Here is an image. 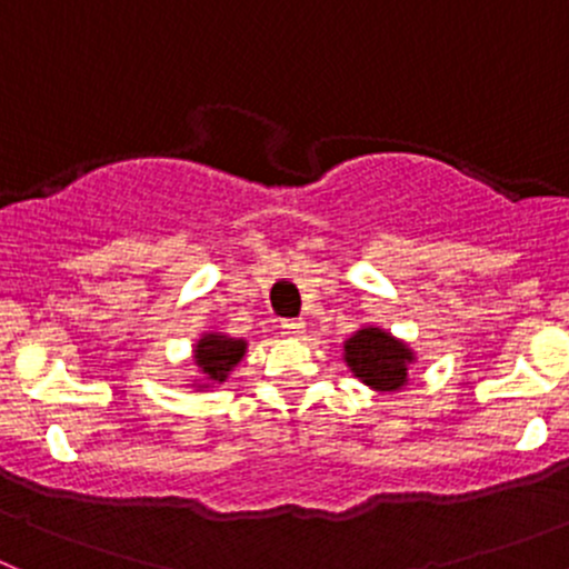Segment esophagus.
<instances>
[{"label": "esophagus", "instance_id": "1", "mask_svg": "<svg viewBox=\"0 0 569 569\" xmlns=\"http://www.w3.org/2000/svg\"><path fill=\"white\" fill-rule=\"evenodd\" d=\"M280 327H283L286 336H302V330H306V321H300V319H286Z\"/></svg>", "mask_w": 569, "mask_h": 569}]
</instances>
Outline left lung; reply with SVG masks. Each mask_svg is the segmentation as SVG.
I'll return each mask as SVG.
<instances>
[{
    "mask_svg": "<svg viewBox=\"0 0 569 569\" xmlns=\"http://www.w3.org/2000/svg\"><path fill=\"white\" fill-rule=\"evenodd\" d=\"M343 360L349 371L375 391H401L407 386V369L416 360L405 341L393 338L382 327H360L343 343Z\"/></svg>",
    "mask_w": 569,
    "mask_h": 569,
    "instance_id": "1",
    "label": "left lung"
}]
</instances>
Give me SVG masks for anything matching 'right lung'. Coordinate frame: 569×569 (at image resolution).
<instances>
[{"label": "right lung", "instance_id": "1", "mask_svg": "<svg viewBox=\"0 0 569 569\" xmlns=\"http://www.w3.org/2000/svg\"><path fill=\"white\" fill-rule=\"evenodd\" d=\"M194 366H198L200 375L206 377L209 386H217V382H226L228 375L233 371V366L244 358L248 352V343L242 338H228L220 336V332H206L200 336V341L194 343L192 349ZM209 386H198V388H209Z\"/></svg>", "mask_w": 569, "mask_h": 569}]
</instances>
